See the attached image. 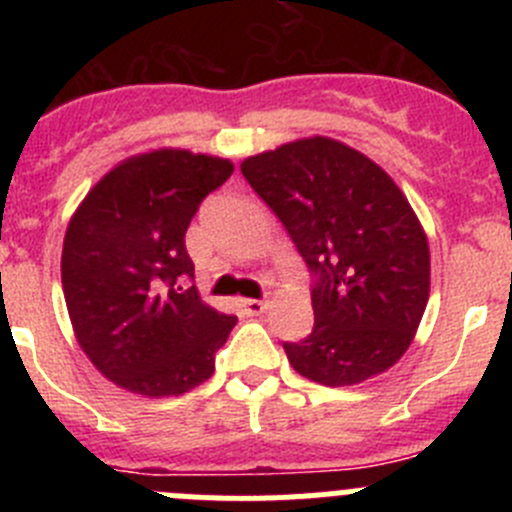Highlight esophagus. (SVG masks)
Listing matches in <instances>:
<instances>
[{"mask_svg": "<svg viewBox=\"0 0 512 512\" xmlns=\"http://www.w3.org/2000/svg\"><path fill=\"white\" fill-rule=\"evenodd\" d=\"M240 307L245 309V314H250V317H257V314L265 312L267 302L265 299H240Z\"/></svg>", "mask_w": 512, "mask_h": 512, "instance_id": "34e87169", "label": "esophagus"}]
</instances>
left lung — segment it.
Masks as SVG:
<instances>
[{"label":"left lung","mask_w":512,"mask_h":512,"mask_svg":"<svg viewBox=\"0 0 512 512\" xmlns=\"http://www.w3.org/2000/svg\"><path fill=\"white\" fill-rule=\"evenodd\" d=\"M240 170L317 277L312 334L285 342L292 369L324 386L391 369L414 342L431 292L426 232L394 178L327 136L257 153Z\"/></svg>","instance_id":"1"}]
</instances>
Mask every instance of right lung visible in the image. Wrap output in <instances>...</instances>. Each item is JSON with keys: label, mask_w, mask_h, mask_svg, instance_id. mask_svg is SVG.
<instances>
[{"label": "right lung", "mask_w": 512, "mask_h": 512, "mask_svg": "<svg viewBox=\"0 0 512 512\" xmlns=\"http://www.w3.org/2000/svg\"><path fill=\"white\" fill-rule=\"evenodd\" d=\"M235 165L156 148L108 170L71 215L61 285L76 342L131 394L180 396L208 381L237 319L203 302L185 230Z\"/></svg>", "instance_id": "obj_1"}]
</instances>
